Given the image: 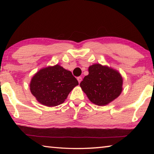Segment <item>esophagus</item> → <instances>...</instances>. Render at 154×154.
Listing matches in <instances>:
<instances>
[{"label":"esophagus","instance_id":"1","mask_svg":"<svg viewBox=\"0 0 154 154\" xmlns=\"http://www.w3.org/2000/svg\"><path fill=\"white\" fill-rule=\"evenodd\" d=\"M77 79L78 82H79V83H81V82H82V78L81 77H78L77 78Z\"/></svg>","mask_w":154,"mask_h":154}]
</instances>
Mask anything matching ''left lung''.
<instances>
[{"label": "left lung", "mask_w": 154, "mask_h": 154, "mask_svg": "<svg viewBox=\"0 0 154 154\" xmlns=\"http://www.w3.org/2000/svg\"><path fill=\"white\" fill-rule=\"evenodd\" d=\"M88 72L80 83V87L92 103L105 106L121 94L123 78L118 70L94 64L88 68Z\"/></svg>", "instance_id": "8db88e82"}]
</instances>
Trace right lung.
I'll use <instances>...</instances> for the list:
<instances>
[{
    "mask_svg": "<svg viewBox=\"0 0 154 154\" xmlns=\"http://www.w3.org/2000/svg\"><path fill=\"white\" fill-rule=\"evenodd\" d=\"M79 85L71 72L59 64L42 68L33 75L30 90L36 100L47 106L63 103L69 94Z\"/></svg>",
    "mask_w": 154,
    "mask_h": 154,
    "instance_id": "add662e5",
    "label": "right lung"
}]
</instances>
